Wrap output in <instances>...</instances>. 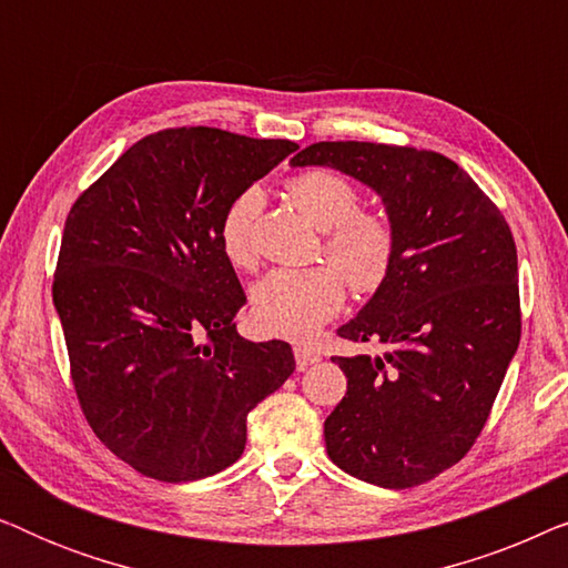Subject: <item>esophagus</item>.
Instances as JSON below:
<instances>
[{
  "label": "esophagus",
  "instance_id": "1",
  "mask_svg": "<svg viewBox=\"0 0 568 568\" xmlns=\"http://www.w3.org/2000/svg\"><path fill=\"white\" fill-rule=\"evenodd\" d=\"M294 359H297L300 369H307L310 364L321 362V354H317L315 348H310V346H294Z\"/></svg>",
  "mask_w": 568,
  "mask_h": 568
}]
</instances>
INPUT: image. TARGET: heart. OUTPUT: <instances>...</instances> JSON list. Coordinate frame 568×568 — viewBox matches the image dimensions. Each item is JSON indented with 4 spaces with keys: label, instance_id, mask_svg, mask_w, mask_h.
Returning a JSON list of instances; mask_svg holds the SVG:
<instances>
[{
    "label": "heart",
    "instance_id": "heart-1",
    "mask_svg": "<svg viewBox=\"0 0 568 568\" xmlns=\"http://www.w3.org/2000/svg\"><path fill=\"white\" fill-rule=\"evenodd\" d=\"M286 199L323 230V247L348 284L359 292L379 286L393 261V235L383 220L359 212L354 185L328 170H307L286 183ZM258 191H243L220 222V243L240 268L253 266V222ZM331 266L274 268L253 286V315L263 331L284 338H310L344 305V278Z\"/></svg>",
    "mask_w": 568,
    "mask_h": 568
}]
</instances>
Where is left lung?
<instances>
[{"label": "left lung", "mask_w": 568, "mask_h": 568, "mask_svg": "<svg viewBox=\"0 0 568 568\" xmlns=\"http://www.w3.org/2000/svg\"><path fill=\"white\" fill-rule=\"evenodd\" d=\"M292 168L338 170L383 201L390 268L338 336L379 354L333 356L346 395L325 449L348 476L410 488L455 465L484 429L519 346L517 247L499 209L437 152L317 142Z\"/></svg>", "instance_id": "8db88e82"}]
</instances>
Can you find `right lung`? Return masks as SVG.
I'll list each match as a JSON object with an SVG mask.
<instances>
[{
  "label": "right lung",
  "instance_id": "1",
  "mask_svg": "<svg viewBox=\"0 0 568 568\" xmlns=\"http://www.w3.org/2000/svg\"><path fill=\"white\" fill-rule=\"evenodd\" d=\"M297 150L220 129L160 131L77 199L53 278L77 398L100 442L185 484L243 455L247 414L294 372L286 341L235 328L245 292L220 243L227 206Z\"/></svg>",
  "mask_w": 568,
  "mask_h": 568
}]
</instances>
